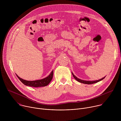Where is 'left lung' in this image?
I'll list each match as a JSON object with an SVG mask.
<instances>
[{
  "mask_svg": "<svg viewBox=\"0 0 121 121\" xmlns=\"http://www.w3.org/2000/svg\"><path fill=\"white\" fill-rule=\"evenodd\" d=\"M72 75H73V77L76 79V80H77L78 82H80V83H84V84H93V83H97L98 82H99L100 81H101V80H102L103 79H104L105 77L103 78L100 79H99V80H94V81H86V80H81L79 78H78L77 77H76L74 74L73 73H72Z\"/></svg>",
  "mask_w": 121,
  "mask_h": 121,
  "instance_id": "1",
  "label": "left lung"
}]
</instances>
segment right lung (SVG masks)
Returning <instances> with one entry per match:
<instances>
[{"label": "right lung", "mask_w": 121, "mask_h": 121, "mask_svg": "<svg viewBox=\"0 0 121 121\" xmlns=\"http://www.w3.org/2000/svg\"><path fill=\"white\" fill-rule=\"evenodd\" d=\"M53 71L51 72L50 74L46 78L35 81H27L24 80L18 76V78L21 81V82L24 84L25 85L30 86V87H44L48 85L50 82L51 81L52 79L53 78Z\"/></svg>", "instance_id": "1"}]
</instances>
